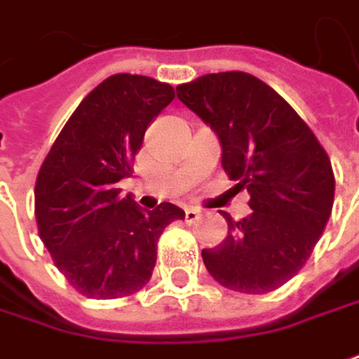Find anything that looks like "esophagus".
Here are the masks:
<instances>
[{
	"label": "esophagus",
	"instance_id": "1",
	"mask_svg": "<svg viewBox=\"0 0 359 359\" xmlns=\"http://www.w3.org/2000/svg\"><path fill=\"white\" fill-rule=\"evenodd\" d=\"M198 218H201V210H196V208H187V210H184V222H187V224L196 222Z\"/></svg>",
	"mask_w": 359,
	"mask_h": 359
}]
</instances>
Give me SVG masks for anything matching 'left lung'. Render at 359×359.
Here are the masks:
<instances>
[{
    "label": "left lung",
    "instance_id": "8db88e82",
    "mask_svg": "<svg viewBox=\"0 0 359 359\" xmlns=\"http://www.w3.org/2000/svg\"><path fill=\"white\" fill-rule=\"evenodd\" d=\"M177 97L217 133L222 168L250 194V215L204 248L210 276L242 294L280 288L306 264L334 204L324 147L272 87L242 71L210 73L177 87Z\"/></svg>",
    "mask_w": 359,
    "mask_h": 359
}]
</instances>
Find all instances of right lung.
<instances>
[{
    "mask_svg": "<svg viewBox=\"0 0 359 359\" xmlns=\"http://www.w3.org/2000/svg\"><path fill=\"white\" fill-rule=\"evenodd\" d=\"M175 99L168 83L118 73L87 95L53 142L35 180L45 248L75 290L95 300L130 296L149 282L163 230L184 210H142L121 196L147 127Z\"/></svg>",
    "mask_w": 359,
    "mask_h": 359,
    "instance_id": "add662e5",
    "label": "right lung"
}]
</instances>
